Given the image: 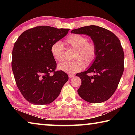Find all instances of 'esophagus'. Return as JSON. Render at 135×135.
<instances>
[{"label": "esophagus", "instance_id": "1", "mask_svg": "<svg viewBox=\"0 0 135 135\" xmlns=\"http://www.w3.org/2000/svg\"><path fill=\"white\" fill-rule=\"evenodd\" d=\"M75 76L74 74H68V77H70V78H71V77H74Z\"/></svg>", "mask_w": 135, "mask_h": 135}]
</instances>
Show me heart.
Instances as JSON below:
<instances>
[{
	"label": "heart",
	"mask_w": 135,
	"mask_h": 135,
	"mask_svg": "<svg viewBox=\"0 0 135 135\" xmlns=\"http://www.w3.org/2000/svg\"><path fill=\"white\" fill-rule=\"evenodd\" d=\"M67 47L74 50L71 62L59 64V70L69 74L76 73L83 70L84 66L89 67L95 60L97 55V47L93 42H89L86 36L73 34L65 40ZM51 54L58 62H62L65 58V48L60 41L54 42L51 47Z\"/></svg>",
	"instance_id": "heart-1"
}]
</instances>
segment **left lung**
Segmentation results:
<instances>
[{
	"mask_svg": "<svg viewBox=\"0 0 135 135\" xmlns=\"http://www.w3.org/2000/svg\"><path fill=\"white\" fill-rule=\"evenodd\" d=\"M71 33L90 36L97 47V55L90 67L76 74L81 80L77 92L90 103L107 100L117 89L124 71V55L120 40L108 30L97 26L80 27ZM90 73L94 75L90 76Z\"/></svg>",
	"mask_w": 135,
	"mask_h": 135,
	"instance_id": "1",
	"label": "left lung"
}]
</instances>
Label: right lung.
Segmentation results:
<instances>
[{
  "instance_id": "1",
  "label": "right lung",
  "mask_w": 135,
  "mask_h": 135,
  "mask_svg": "<svg viewBox=\"0 0 135 135\" xmlns=\"http://www.w3.org/2000/svg\"><path fill=\"white\" fill-rule=\"evenodd\" d=\"M69 30L37 26L24 31L15 42L12 50V71L18 88L30 103H51L68 81L67 73L55 71L56 62L51 47Z\"/></svg>"
}]
</instances>
